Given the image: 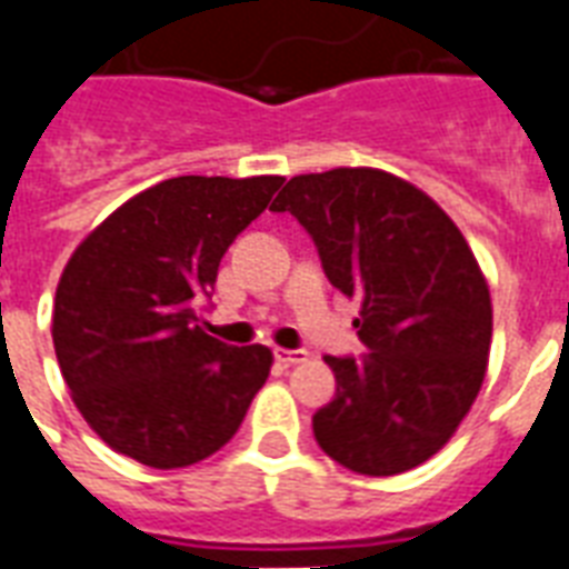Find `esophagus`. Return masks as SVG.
Here are the masks:
<instances>
[{
  "instance_id": "1",
  "label": "esophagus",
  "mask_w": 569,
  "mask_h": 569,
  "mask_svg": "<svg viewBox=\"0 0 569 569\" xmlns=\"http://www.w3.org/2000/svg\"><path fill=\"white\" fill-rule=\"evenodd\" d=\"M274 361L283 363V367H292V363L307 361V352L303 349H274Z\"/></svg>"
}]
</instances>
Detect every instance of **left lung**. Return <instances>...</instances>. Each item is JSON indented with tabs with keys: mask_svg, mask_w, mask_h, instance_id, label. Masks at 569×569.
<instances>
[{
	"mask_svg": "<svg viewBox=\"0 0 569 569\" xmlns=\"http://www.w3.org/2000/svg\"><path fill=\"white\" fill-rule=\"evenodd\" d=\"M271 211H289L331 286L361 301L367 352L325 355L337 393L313 415L319 448L367 477L427 462L487 376L492 303L468 241L423 190L370 167L295 176Z\"/></svg>",
	"mask_w": 569,
	"mask_h": 569,
	"instance_id": "1",
	"label": "left lung"
}]
</instances>
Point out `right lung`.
<instances>
[{"label": "right lung", "instance_id": "right-lung-1", "mask_svg": "<svg viewBox=\"0 0 569 569\" xmlns=\"http://www.w3.org/2000/svg\"><path fill=\"white\" fill-rule=\"evenodd\" d=\"M280 184V176L167 179L73 250L56 289V358L80 415L112 450L167 471L238 432L274 358L266 346L208 337L197 303Z\"/></svg>", "mask_w": 569, "mask_h": 569}]
</instances>
